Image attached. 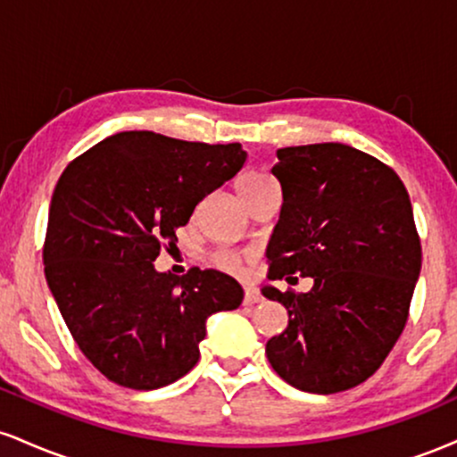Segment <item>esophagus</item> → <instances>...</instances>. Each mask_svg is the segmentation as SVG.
<instances>
[{
    "label": "esophagus",
    "mask_w": 457,
    "mask_h": 457,
    "mask_svg": "<svg viewBox=\"0 0 457 457\" xmlns=\"http://www.w3.org/2000/svg\"><path fill=\"white\" fill-rule=\"evenodd\" d=\"M262 301V295L258 287L245 286V305H255V303Z\"/></svg>",
    "instance_id": "34e87169"
}]
</instances>
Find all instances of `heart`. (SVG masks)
Here are the masks:
<instances>
[{
  "mask_svg": "<svg viewBox=\"0 0 457 457\" xmlns=\"http://www.w3.org/2000/svg\"><path fill=\"white\" fill-rule=\"evenodd\" d=\"M269 182L272 180L264 174H245L236 180V193H238V197L243 199L245 195H249V193H253L255 188L269 185ZM212 262L214 266H219L221 270L234 272V275H245L251 266L249 255L240 253V251H234V249L217 251V253L212 255Z\"/></svg>",
  "mask_w": 457,
  "mask_h": 457,
  "instance_id": "1",
  "label": "heart"
}]
</instances>
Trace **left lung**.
I'll return each instance as SVG.
<instances>
[{
    "instance_id": "1",
    "label": "left lung",
    "mask_w": 457,
    "mask_h": 457,
    "mask_svg": "<svg viewBox=\"0 0 457 457\" xmlns=\"http://www.w3.org/2000/svg\"><path fill=\"white\" fill-rule=\"evenodd\" d=\"M281 217L269 279L312 277L296 295L262 287L287 309L266 356L287 385L339 393L374 374L400 339L421 270V238L400 176L344 144L277 150Z\"/></svg>"
}]
</instances>
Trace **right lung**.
<instances>
[{"label": "right lung", "instance_id": "right-lung-1", "mask_svg": "<svg viewBox=\"0 0 457 457\" xmlns=\"http://www.w3.org/2000/svg\"><path fill=\"white\" fill-rule=\"evenodd\" d=\"M240 144H199L124 130L68 162L51 197L45 277L81 353L135 391L191 371L206 320L243 303L225 272H156L208 193L245 165Z\"/></svg>", "mask_w": 457, "mask_h": 457}]
</instances>
